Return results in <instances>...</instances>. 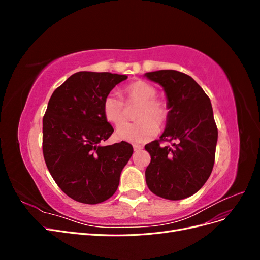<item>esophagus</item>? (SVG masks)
<instances>
[{"mask_svg": "<svg viewBox=\"0 0 260 260\" xmlns=\"http://www.w3.org/2000/svg\"><path fill=\"white\" fill-rule=\"evenodd\" d=\"M143 147L141 146V145H138V144H135L133 145V149H135V152H139V151H141V149H142Z\"/></svg>", "mask_w": 260, "mask_h": 260, "instance_id": "esophagus-1", "label": "esophagus"}]
</instances>
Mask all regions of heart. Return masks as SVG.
Returning a JSON list of instances; mask_svg holds the SVG:
<instances>
[{"instance_id": "1", "label": "heart", "mask_w": 260, "mask_h": 260, "mask_svg": "<svg viewBox=\"0 0 260 260\" xmlns=\"http://www.w3.org/2000/svg\"><path fill=\"white\" fill-rule=\"evenodd\" d=\"M155 86L145 81H137L123 90L127 105H139L135 123H124L117 129L118 139L133 144H142L152 140L158 132V127L166 124L170 109L166 101L157 99ZM102 112L105 120L113 125H119L124 120L125 107L123 101L116 94H108L103 100Z\"/></svg>"}]
</instances>
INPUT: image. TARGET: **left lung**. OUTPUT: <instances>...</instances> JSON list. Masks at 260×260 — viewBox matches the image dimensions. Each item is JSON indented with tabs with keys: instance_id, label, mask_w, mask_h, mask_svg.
<instances>
[{
	"instance_id": "1",
	"label": "left lung",
	"mask_w": 260,
	"mask_h": 260,
	"mask_svg": "<svg viewBox=\"0 0 260 260\" xmlns=\"http://www.w3.org/2000/svg\"><path fill=\"white\" fill-rule=\"evenodd\" d=\"M145 77L162 86L170 109L160 139L145 145L151 155L146 184L159 198L186 199L205 184L214 167L218 129L210 100L192 77L177 70ZM164 140L174 143L161 147Z\"/></svg>"
}]
</instances>
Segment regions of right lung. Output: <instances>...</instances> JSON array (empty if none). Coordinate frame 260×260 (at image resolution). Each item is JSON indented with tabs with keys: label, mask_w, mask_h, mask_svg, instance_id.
Instances as JSON below:
<instances>
[{
	"label": "right lung",
	"mask_w": 260,
	"mask_h": 260,
	"mask_svg": "<svg viewBox=\"0 0 260 260\" xmlns=\"http://www.w3.org/2000/svg\"><path fill=\"white\" fill-rule=\"evenodd\" d=\"M125 75L79 72L55 90L43 117V156L52 178L73 200L99 204L112 198L133 153L131 144L101 145L114 129L103 100Z\"/></svg>",
	"instance_id": "add662e5"
}]
</instances>
